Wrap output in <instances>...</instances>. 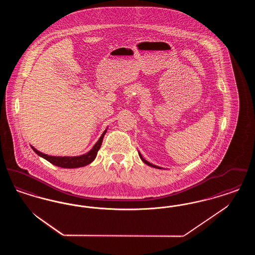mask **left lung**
<instances>
[{
  "label": "left lung",
  "mask_w": 255,
  "mask_h": 255,
  "mask_svg": "<svg viewBox=\"0 0 255 255\" xmlns=\"http://www.w3.org/2000/svg\"><path fill=\"white\" fill-rule=\"evenodd\" d=\"M138 156H139V158H141V160H142L145 164H147V165H149V166H151V167H154V168H158V169H165V168H162V167L158 166V165H155V164H153V163H150L148 160H146L145 158L141 156L140 152H138Z\"/></svg>",
  "instance_id": "obj_1"
}]
</instances>
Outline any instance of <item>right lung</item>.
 Instances as JSON below:
<instances>
[{"mask_svg": "<svg viewBox=\"0 0 255 255\" xmlns=\"http://www.w3.org/2000/svg\"><path fill=\"white\" fill-rule=\"evenodd\" d=\"M108 127L106 128V130L102 133L101 136L99 137V139L97 140V143L94 145V147L85 154L80 155V156H74V157H57V156H49L47 154H44L40 151H38L36 148H34L33 146H31L32 150L36 153L38 156L42 157L45 159H47L50 163L59 166L62 168H77V167H82L90 164L91 162H93L95 160V158H97V152L100 149L101 144H102V140L103 137L105 135V133L107 132Z\"/></svg>", "mask_w": 255, "mask_h": 255, "instance_id": "obj_1", "label": "right lung"}]
</instances>
